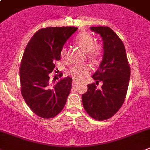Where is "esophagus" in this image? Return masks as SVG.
Here are the masks:
<instances>
[{
	"mask_svg": "<svg viewBox=\"0 0 150 150\" xmlns=\"http://www.w3.org/2000/svg\"><path fill=\"white\" fill-rule=\"evenodd\" d=\"M78 85V82H76V81H75V80H74L72 82V86H76Z\"/></svg>",
	"mask_w": 150,
	"mask_h": 150,
	"instance_id": "esophagus-1",
	"label": "esophagus"
}]
</instances>
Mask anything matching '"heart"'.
Masks as SVG:
<instances>
[{
    "instance_id": "1",
    "label": "heart",
    "mask_w": 150,
    "mask_h": 150,
    "mask_svg": "<svg viewBox=\"0 0 150 150\" xmlns=\"http://www.w3.org/2000/svg\"><path fill=\"white\" fill-rule=\"evenodd\" d=\"M74 42L79 47L86 51L87 58L91 62H97L103 53V47L101 45L94 42V38L89 33L82 32L76 36ZM62 59H65L67 56V49L63 47L60 52ZM91 72V68L89 64H78L73 66L68 71V74L78 82L82 81Z\"/></svg>"
}]
</instances>
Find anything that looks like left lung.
<instances>
[{
  "label": "left lung",
  "instance_id": "obj_1",
  "mask_svg": "<svg viewBox=\"0 0 150 150\" xmlns=\"http://www.w3.org/2000/svg\"><path fill=\"white\" fill-rule=\"evenodd\" d=\"M91 30L102 36L103 59L93 74L96 83L88 85L82 95L86 112L95 120L109 119L124 103L130 78V66L124 45L118 35L108 27H91ZM103 82L101 89L96 84Z\"/></svg>",
  "mask_w": 150,
  "mask_h": 150
}]
</instances>
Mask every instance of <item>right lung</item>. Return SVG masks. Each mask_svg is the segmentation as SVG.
<instances>
[{
	"label": "right lung",
	"instance_id": "1",
	"mask_svg": "<svg viewBox=\"0 0 150 150\" xmlns=\"http://www.w3.org/2000/svg\"><path fill=\"white\" fill-rule=\"evenodd\" d=\"M77 29L42 28L34 34L24 50L20 66L21 92L30 109L40 117H54L67 102L72 79L67 76L53 84L49 75L54 71L55 62L61 59L63 45Z\"/></svg>",
	"mask_w": 150,
	"mask_h": 150
}]
</instances>
